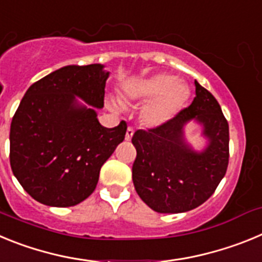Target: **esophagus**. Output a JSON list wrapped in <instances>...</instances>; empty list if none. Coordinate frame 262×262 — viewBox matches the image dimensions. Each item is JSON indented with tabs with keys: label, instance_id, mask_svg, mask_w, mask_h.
I'll return each instance as SVG.
<instances>
[{
	"label": "esophagus",
	"instance_id": "1",
	"mask_svg": "<svg viewBox=\"0 0 262 262\" xmlns=\"http://www.w3.org/2000/svg\"><path fill=\"white\" fill-rule=\"evenodd\" d=\"M134 131H135V129H134V127H131V126H129L128 128H127L126 140H131V138H133V135H134Z\"/></svg>",
	"mask_w": 262,
	"mask_h": 262
}]
</instances>
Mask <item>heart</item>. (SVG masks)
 <instances>
[{
	"instance_id": "heart-1",
	"label": "heart",
	"mask_w": 262,
	"mask_h": 262,
	"mask_svg": "<svg viewBox=\"0 0 262 262\" xmlns=\"http://www.w3.org/2000/svg\"><path fill=\"white\" fill-rule=\"evenodd\" d=\"M128 98L151 101L143 113L145 123L159 126L177 114L189 98V89L172 75H157L134 85L128 90ZM118 107V103H113Z\"/></svg>"
}]
</instances>
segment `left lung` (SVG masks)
Returning a JSON list of instances; mask_svg holds the SVG:
<instances>
[{"mask_svg": "<svg viewBox=\"0 0 262 262\" xmlns=\"http://www.w3.org/2000/svg\"><path fill=\"white\" fill-rule=\"evenodd\" d=\"M190 106L148 129H136L133 144L136 159L133 181L136 193L152 210L177 214L193 210L209 200L227 172L230 128L221 105L196 81ZM196 119L205 127L209 147L195 154L184 144L182 127Z\"/></svg>", "mask_w": 262, "mask_h": 262, "instance_id": "obj_1", "label": "left lung"}]
</instances>
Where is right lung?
<instances>
[{"mask_svg":"<svg viewBox=\"0 0 262 262\" xmlns=\"http://www.w3.org/2000/svg\"><path fill=\"white\" fill-rule=\"evenodd\" d=\"M101 64L68 66L34 82L10 126L14 176L38 202L69 207L93 193L99 170L124 140L127 123L99 124L94 108L75 105L74 96L101 108L108 72Z\"/></svg>","mask_w":262,"mask_h":262,"instance_id":"1","label":"right lung"}]
</instances>
